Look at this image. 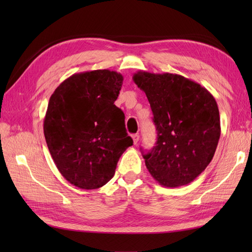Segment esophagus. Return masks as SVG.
Masks as SVG:
<instances>
[{"instance_id":"34e87169","label":"esophagus","mask_w":252,"mask_h":252,"mask_svg":"<svg viewBox=\"0 0 252 252\" xmlns=\"http://www.w3.org/2000/svg\"><path fill=\"white\" fill-rule=\"evenodd\" d=\"M132 138H133V142H134V144H137L138 141H140V135H138V134H133Z\"/></svg>"}]
</instances>
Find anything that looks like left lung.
<instances>
[{"label":"left lung","instance_id":"8db88e82","mask_svg":"<svg viewBox=\"0 0 252 252\" xmlns=\"http://www.w3.org/2000/svg\"><path fill=\"white\" fill-rule=\"evenodd\" d=\"M133 81L147 96L157 130L156 146L142 152L149 173L165 187L190 183L210 163L220 138L215 97L180 74L140 70Z\"/></svg>","mask_w":252,"mask_h":252}]
</instances>
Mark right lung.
I'll return each mask as SVG.
<instances>
[{
  "label": "right lung",
  "mask_w": 252,
  "mask_h": 252,
  "mask_svg": "<svg viewBox=\"0 0 252 252\" xmlns=\"http://www.w3.org/2000/svg\"><path fill=\"white\" fill-rule=\"evenodd\" d=\"M122 82L121 73L107 69L74 73L51 96L45 141L62 175L79 189L104 186L133 145L125 114L115 105Z\"/></svg>",
  "instance_id": "1"
}]
</instances>
